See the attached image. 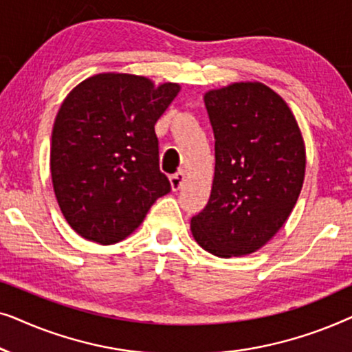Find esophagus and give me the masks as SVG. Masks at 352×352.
Instances as JSON below:
<instances>
[{"label": "esophagus", "mask_w": 352, "mask_h": 352, "mask_svg": "<svg viewBox=\"0 0 352 352\" xmlns=\"http://www.w3.org/2000/svg\"><path fill=\"white\" fill-rule=\"evenodd\" d=\"M184 181H186V173H184V171H177L176 175H173V176L170 177V182H171L173 190L181 189V186L184 184Z\"/></svg>", "instance_id": "34e87169"}]
</instances>
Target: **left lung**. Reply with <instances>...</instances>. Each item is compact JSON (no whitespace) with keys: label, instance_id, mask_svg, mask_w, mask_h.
<instances>
[{"label":"left lung","instance_id":"obj_1","mask_svg":"<svg viewBox=\"0 0 352 352\" xmlns=\"http://www.w3.org/2000/svg\"><path fill=\"white\" fill-rule=\"evenodd\" d=\"M205 105L214 133V177L190 230L214 256H243L264 247L295 208L305 142L285 100L258 81L211 89Z\"/></svg>","mask_w":352,"mask_h":352}]
</instances>
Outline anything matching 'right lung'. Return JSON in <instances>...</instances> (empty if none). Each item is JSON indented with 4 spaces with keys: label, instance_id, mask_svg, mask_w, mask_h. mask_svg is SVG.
<instances>
[{
    "label": "right lung",
    "instance_id": "add662e5",
    "mask_svg": "<svg viewBox=\"0 0 352 352\" xmlns=\"http://www.w3.org/2000/svg\"><path fill=\"white\" fill-rule=\"evenodd\" d=\"M179 89L99 74L64 99L52 128L51 176L62 214L83 239L122 242L171 190L158 165L155 123Z\"/></svg>",
    "mask_w": 352,
    "mask_h": 352
}]
</instances>
